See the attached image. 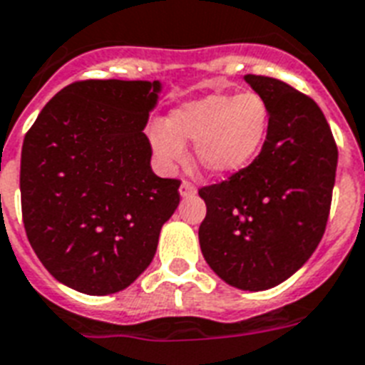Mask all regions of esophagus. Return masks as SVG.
I'll list each match as a JSON object with an SVG mask.
<instances>
[{
  "mask_svg": "<svg viewBox=\"0 0 365 365\" xmlns=\"http://www.w3.org/2000/svg\"><path fill=\"white\" fill-rule=\"evenodd\" d=\"M195 191H197L195 185L189 182H182V185H180V195L182 197H191V195H195Z\"/></svg>",
  "mask_w": 365,
  "mask_h": 365,
  "instance_id": "esophagus-1",
  "label": "esophagus"
}]
</instances>
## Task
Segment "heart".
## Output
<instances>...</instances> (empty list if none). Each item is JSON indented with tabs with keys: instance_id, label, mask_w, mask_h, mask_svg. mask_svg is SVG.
<instances>
[{
	"instance_id": "heart-1",
	"label": "heart",
	"mask_w": 365,
	"mask_h": 365,
	"mask_svg": "<svg viewBox=\"0 0 365 365\" xmlns=\"http://www.w3.org/2000/svg\"><path fill=\"white\" fill-rule=\"evenodd\" d=\"M269 129V108L255 93H210L173 112L170 123H155L150 140L157 159L174 167L195 142L197 161L210 174H236L259 157Z\"/></svg>"
}]
</instances>
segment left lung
Instances as JSON below:
<instances>
[{"label": "left lung", "instance_id": "1", "mask_svg": "<svg viewBox=\"0 0 365 365\" xmlns=\"http://www.w3.org/2000/svg\"><path fill=\"white\" fill-rule=\"evenodd\" d=\"M269 108L268 136L250 167L198 191L210 268L229 285L266 290L306 264L322 240L337 146L315 101L283 80L245 75Z\"/></svg>", "mask_w": 365, "mask_h": 365}]
</instances>
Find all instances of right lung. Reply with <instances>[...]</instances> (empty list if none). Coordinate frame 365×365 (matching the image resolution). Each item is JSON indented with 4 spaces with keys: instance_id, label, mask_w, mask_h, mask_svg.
Instances as JSON below:
<instances>
[{
    "instance_id": "right-lung-1",
    "label": "right lung",
    "mask_w": 365,
    "mask_h": 365,
    "mask_svg": "<svg viewBox=\"0 0 365 365\" xmlns=\"http://www.w3.org/2000/svg\"><path fill=\"white\" fill-rule=\"evenodd\" d=\"M159 91V80H80L56 93L26 133L24 229L44 268L78 292L131 285L180 204V180L150 167L144 127Z\"/></svg>"
}]
</instances>
